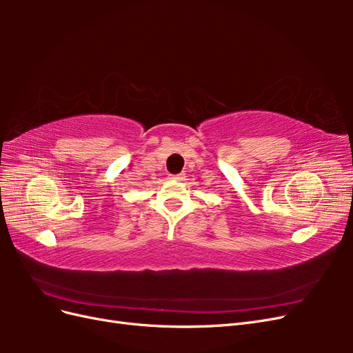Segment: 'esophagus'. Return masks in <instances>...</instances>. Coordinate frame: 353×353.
Listing matches in <instances>:
<instances>
[{
	"instance_id": "34e87169",
	"label": "esophagus",
	"mask_w": 353,
	"mask_h": 353,
	"mask_svg": "<svg viewBox=\"0 0 353 353\" xmlns=\"http://www.w3.org/2000/svg\"><path fill=\"white\" fill-rule=\"evenodd\" d=\"M170 178L176 179V181H183L185 176H184V174H176V175H170Z\"/></svg>"
}]
</instances>
